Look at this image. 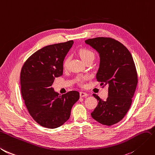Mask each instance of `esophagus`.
<instances>
[{
	"label": "esophagus",
	"instance_id": "34e87169",
	"mask_svg": "<svg viewBox=\"0 0 155 155\" xmlns=\"http://www.w3.org/2000/svg\"><path fill=\"white\" fill-rule=\"evenodd\" d=\"M79 94H80V97H87L88 96V94L87 93H85V92H80V93H79Z\"/></svg>",
	"mask_w": 155,
	"mask_h": 155
}]
</instances>
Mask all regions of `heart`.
I'll return each mask as SVG.
<instances>
[{
  "label": "heart",
  "instance_id": "heart-1",
  "mask_svg": "<svg viewBox=\"0 0 155 155\" xmlns=\"http://www.w3.org/2000/svg\"><path fill=\"white\" fill-rule=\"evenodd\" d=\"M78 53H79V57H81V59L84 62H85L88 59H90V58H94V54L93 53V52L87 48H81L79 50ZM69 61H70V57H66L63 61V66L64 68L67 67L69 63ZM87 79V76L79 77L77 79L78 84L80 86H82L83 85V83H84V81L86 80Z\"/></svg>",
  "mask_w": 155,
  "mask_h": 155
}]
</instances>
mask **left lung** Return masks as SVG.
Listing matches in <instances>:
<instances>
[{
  "label": "left lung",
  "mask_w": 155,
  "mask_h": 155,
  "mask_svg": "<svg viewBox=\"0 0 155 155\" xmlns=\"http://www.w3.org/2000/svg\"><path fill=\"white\" fill-rule=\"evenodd\" d=\"M85 41L99 53L97 80L108 87L105 101L93 94L98 103L91 116L99 123L111 126L122 120L131 106L137 84L134 62L128 49L111 38L97 37Z\"/></svg>",
  "instance_id": "obj_1"
}]
</instances>
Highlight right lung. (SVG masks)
<instances>
[{"instance_id":"add662e5","label":"right lung","mask_w":155,"mask_h":155,"mask_svg":"<svg viewBox=\"0 0 155 155\" xmlns=\"http://www.w3.org/2000/svg\"><path fill=\"white\" fill-rule=\"evenodd\" d=\"M73 40L47 45L38 50L25 62L20 74L21 91L29 114L48 128L61 127L70 116L79 98L76 91L62 95L54 91L55 78L63 74V61Z\"/></svg>"}]
</instances>
